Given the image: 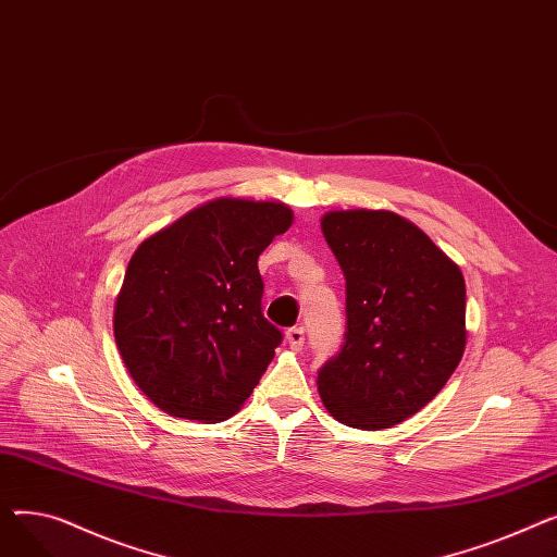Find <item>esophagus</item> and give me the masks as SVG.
Listing matches in <instances>:
<instances>
[{
  "mask_svg": "<svg viewBox=\"0 0 557 557\" xmlns=\"http://www.w3.org/2000/svg\"><path fill=\"white\" fill-rule=\"evenodd\" d=\"M286 341L294 349H300L305 345V330L302 327H290L286 330Z\"/></svg>",
  "mask_w": 557,
  "mask_h": 557,
  "instance_id": "34e87169",
  "label": "esophagus"
}]
</instances>
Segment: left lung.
<instances>
[{
    "instance_id": "left-lung-1",
    "label": "left lung",
    "mask_w": 557,
    "mask_h": 557,
    "mask_svg": "<svg viewBox=\"0 0 557 557\" xmlns=\"http://www.w3.org/2000/svg\"><path fill=\"white\" fill-rule=\"evenodd\" d=\"M320 225L347 290L345 343L318 370L320 397L347 426H395L441 393L462 359V273L393 212H330Z\"/></svg>"
}]
</instances>
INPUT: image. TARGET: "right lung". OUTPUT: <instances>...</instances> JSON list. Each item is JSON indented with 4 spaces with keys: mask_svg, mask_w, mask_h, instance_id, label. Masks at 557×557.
I'll return each mask as SVG.
<instances>
[{
    "mask_svg": "<svg viewBox=\"0 0 557 557\" xmlns=\"http://www.w3.org/2000/svg\"><path fill=\"white\" fill-rule=\"evenodd\" d=\"M294 214L216 198L139 244L114 305V341L141 393L173 418L223 422L275 357L257 259Z\"/></svg>",
    "mask_w": 557,
    "mask_h": 557,
    "instance_id": "add662e5",
    "label": "right lung"
}]
</instances>
